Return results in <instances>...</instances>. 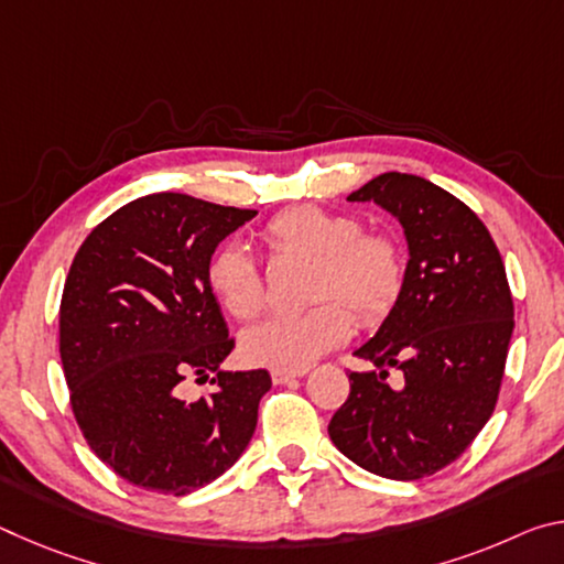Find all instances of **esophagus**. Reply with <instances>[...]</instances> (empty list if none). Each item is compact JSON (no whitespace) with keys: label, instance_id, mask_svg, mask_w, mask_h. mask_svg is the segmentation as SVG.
Here are the masks:
<instances>
[{"label":"esophagus","instance_id":"34e87169","mask_svg":"<svg viewBox=\"0 0 564 564\" xmlns=\"http://www.w3.org/2000/svg\"><path fill=\"white\" fill-rule=\"evenodd\" d=\"M303 370H271V378L275 386H283V383H291V380L301 378Z\"/></svg>","mask_w":564,"mask_h":564}]
</instances>
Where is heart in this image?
Here are the masks:
<instances>
[{"instance_id": "heart-1", "label": "heart", "mask_w": 564, "mask_h": 564, "mask_svg": "<svg viewBox=\"0 0 564 564\" xmlns=\"http://www.w3.org/2000/svg\"><path fill=\"white\" fill-rule=\"evenodd\" d=\"M265 238L279 251L316 259L311 301L305 313H283L243 333L241 350L256 366L305 370L352 333L348 305L362 321L386 316L403 289V253L386 234H366L356 216L321 206H295L265 226ZM206 283L216 301L238 321H251L265 305L259 263L243 243L218 246L206 261Z\"/></svg>"}]
</instances>
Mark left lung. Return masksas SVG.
I'll use <instances>...</instances> for the list:
<instances>
[{
    "label": "left lung",
    "mask_w": 564,
    "mask_h": 564,
    "mask_svg": "<svg viewBox=\"0 0 564 564\" xmlns=\"http://www.w3.org/2000/svg\"><path fill=\"white\" fill-rule=\"evenodd\" d=\"M348 202L403 226L408 263L393 308L352 350L378 370L348 376L328 435L362 470L420 480L460 457L498 403L514 328L508 275L485 224L433 181L388 171ZM388 367L404 373L400 389L384 383Z\"/></svg>",
    "instance_id": "obj_1"
}]
</instances>
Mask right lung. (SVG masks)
Listing matches in <instances>:
<instances>
[{
  "label": "right lung",
  "mask_w": 564,
  "mask_h": 564,
  "mask_svg": "<svg viewBox=\"0 0 564 564\" xmlns=\"http://www.w3.org/2000/svg\"><path fill=\"white\" fill-rule=\"evenodd\" d=\"M256 212L149 194L87 236L66 275L59 352L72 410L101 463L137 488L188 495L251 443L269 370H224L234 350L206 261ZM188 375L208 399L183 398Z\"/></svg>",
  "instance_id": "obj_1"
}]
</instances>
